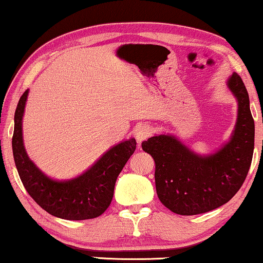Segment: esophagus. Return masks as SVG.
<instances>
[{"mask_svg": "<svg viewBox=\"0 0 263 263\" xmlns=\"http://www.w3.org/2000/svg\"><path fill=\"white\" fill-rule=\"evenodd\" d=\"M152 134V129H151L149 125H142V127H140L138 130H136V134H135V138H136V141L140 145L142 141H145L147 140Z\"/></svg>", "mask_w": 263, "mask_h": 263, "instance_id": "esophagus-1", "label": "esophagus"}]
</instances>
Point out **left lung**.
Returning a JSON list of instances; mask_svg holds the SVG:
<instances>
[{"instance_id": "obj_1", "label": "left lung", "mask_w": 263, "mask_h": 263, "mask_svg": "<svg viewBox=\"0 0 263 263\" xmlns=\"http://www.w3.org/2000/svg\"><path fill=\"white\" fill-rule=\"evenodd\" d=\"M238 102L231 140L210 156H199L172 135H157L142 142L156 161V189L160 202L181 215L213 211L229 202L246 181L254 153L255 124L249 95L237 73L228 80Z\"/></svg>"}]
</instances>
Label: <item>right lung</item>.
Masks as SVG:
<instances>
[{
    "label": "right lung",
    "instance_id": "right-lung-1",
    "mask_svg": "<svg viewBox=\"0 0 263 263\" xmlns=\"http://www.w3.org/2000/svg\"><path fill=\"white\" fill-rule=\"evenodd\" d=\"M28 95L24 92L14 116L13 156L21 182L32 199L53 217L85 220L102 215L110 206L116 179L136 148L135 139L111 147L84 174L56 181L43 174L28 158L23 141V116Z\"/></svg>",
    "mask_w": 263,
    "mask_h": 263
}]
</instances>
